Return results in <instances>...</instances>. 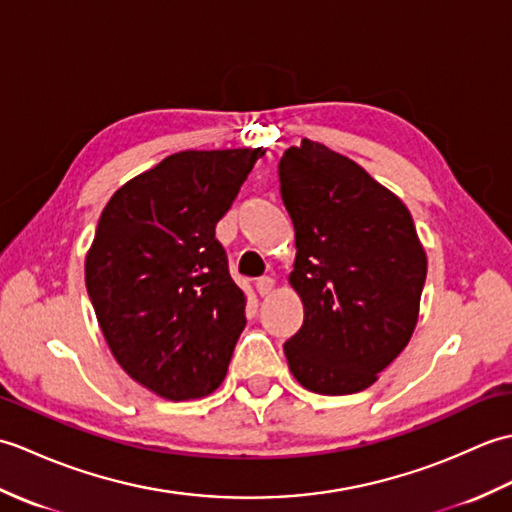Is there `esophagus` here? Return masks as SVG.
<instances>
[{"label": "esophagus", "mask_w": 512, "mask_h": 512, "mask_svg": "<svg viewBox=\"0 0 512 512\" xmlns=\"http://www.w3.org/2000/svg\"><path fill=\"white\" fill-rule=\"evenodd\" d=\"M255 288H257L259 295L266 297V295H270V292H273L275 279H273V277H259V279L255 281Z\"/></svg>", "instance_id": "1"}]
</instances>
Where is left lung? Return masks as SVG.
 <instances>
[{"instance_id":"left-lung-1","label":"left lung","mask_w":512,"mask_h":512,"mask_svg":"<svg viewBox=\"0 0 512 512\" xmlns=\"http://www.w3.org/2000/svg\"><path fill=\"white\" fill-rule=\"evenodd\" d=\"M279 184L295 224L288 281L303 303L288 367L314 394H356L416 330L427 253L398 195L321 143L286 149Z\"/></svg>"}]
</instances>
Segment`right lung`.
I'll return each mask as SVG.
<instances>
[{
    "mask_svg": "<svg viewBox=\"0 0 512 512\" xmlns=\"http://www.w3.org/2000/svg\"><path fill=\"white\" fill-rule=\"evenodd\" d=\"M262 147L187 149L125 182L101 213L85 286L114 358L173 402L222 385L246 325L215 224Z\"/></svg>",
    "mask_w": 512,
    "mask_h": 512,
    "instance_id": "right-lung-1",
    "label": "right lung"
}]
</instances>
